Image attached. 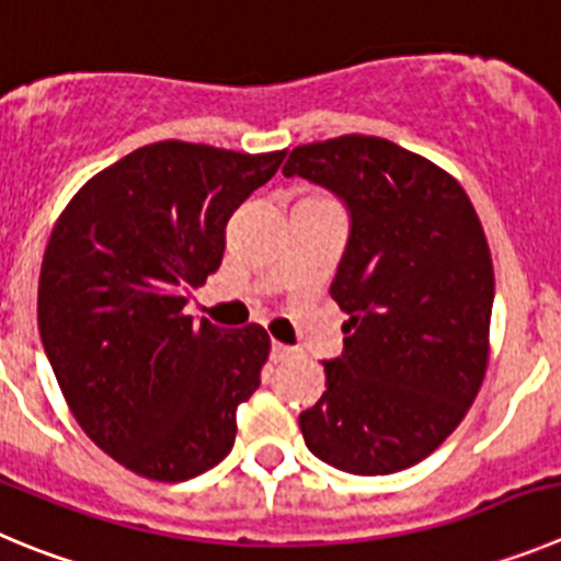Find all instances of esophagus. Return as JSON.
I'll use <instances>...</instances> for the list:
<instances>
[{
	"label": "esophagus",
	"instance_id": "esophagus-1",
	"mask_svg": "<svg viewBox=\"0 0 561 561\" xmlns=\"http://www.w3.org/2000/svg\"><path fill=\"white\" fill-rule=\"evenodd\" d=\"M291 356V347L284 342H272L270 344V358L272 362H286Z\"/></svg>",
	"mask_w": 561,
	"mask_h": 561
}]
</instances>
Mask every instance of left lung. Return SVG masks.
I'll list each match as a JSON object with an SVG mask.
<instances>
[{
    "mask_svg": "<svg viewBox=\"0 0 561 561\" xmlns=\"http://www.w3.org/2000/svg\"><path fill=\"white\" fill-rule=\"evenodd\" d=\"M286 178L342 199L347 247L331 297L342 356L300 414L308 450L353 476H389L439 448L479 394L495 300L490 247L465 188L387 138L295 147Z\"/></svg>",
    "mask_w": 561,
    "mask_h": 561,
    "instance_id": "obj_1",
    "label": "left lung"
}]
</instances>
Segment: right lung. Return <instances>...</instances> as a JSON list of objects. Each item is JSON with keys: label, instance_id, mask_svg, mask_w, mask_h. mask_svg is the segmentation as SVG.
I'll list each match as a JSON object with an SVG mask.
<instances>
[{"label": "right lung", "instance_id": "1", "mask_svg": "<svg viewBox=\"0 0 561 561\" xmlns=\"http://www.w3.org/2000/svg\"><path fill=\"white\" fill-rule=\"evenodd\" d=\"M284 158L150 144L94 174L49 236L46 358L80 428L144 479H194L233 448L236 409L259 389L270 336L194 322L183 308L222 264L230 214Z\"/></svg>", "mask_w": 561, "mask_h": 561}]
</instances>
